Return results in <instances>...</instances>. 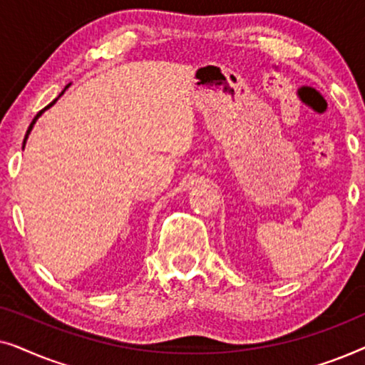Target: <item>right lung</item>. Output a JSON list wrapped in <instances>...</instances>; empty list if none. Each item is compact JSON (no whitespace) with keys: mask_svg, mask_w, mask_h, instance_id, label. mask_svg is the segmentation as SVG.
<instances>
[{"mask_svg":"<svg viewBox=\"0 0 365 365\" xmlns=\"http://www.w3.org/2000/svg\"><path fill=\"white\" fill-rule=\"evenodd\" d=\"M68 88H69V84H68V86H66V88H64V89H63V91H61V94H59V96H58L56 99H54V101H51V103H49L46 108H43V109H41V111H39V113L36 114V116H34V119H33V121H31V124H29V128H28V131H26V136H24V141H23V148H24V144H26V139H28V136H29V133H31V129H33V126H34V123H36V121H38V118H39V116H41V114H43L44 111H46V109H49V108H51V106H53V104H54V103H56V101H58V99L63 96V94H64V91H66V89H68Z\"/></svg>","mask_w":365,"mask_h":365,"instance_id":"1","label":"right lung"}]
</instances>
